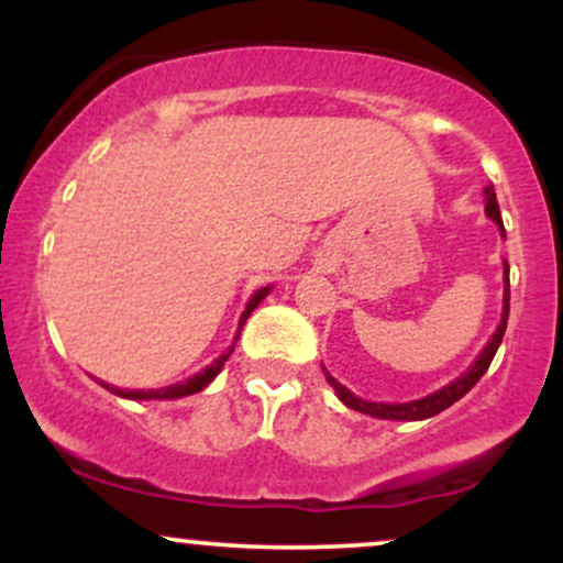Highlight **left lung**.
Listing matches in <instances>:
<instances>
[{
	"label": "left lung",
	"mask_w": 563,
	"mask_h": 563,
	"mask_svg": "<svg viewBox=\"0 0 563 563\" xmlns=\"http://www.w3.org/2000/svg\"><path fill=\"white\" fill-rule=\"evenodd\" d=\"M484 196H487V206H484V211H487V217L493 219L497 228L503 230L500 206H497L495 187L493 185L484 187ZM503 277H506V290H503V318H500V325H497V331L493 333V339H489V344L482 349V354H479V357H476V363L471 365L461 378H455V380H452V384L444 386V389L429 394V397H423V399H412V402L389 405V402H367V399L354 397V394L349 391L346 386H341L339 380H335L331 373L325 371L328 384L333 386L335 394H339V399L346 407H352V410H357V412H365V416L384 418V421H426V418H431V416H437V412L448 410V407L455 405L457 399L466 397V394L476 386V380H479L484 373H487V367H489V363H493L497 346H500V341H503V333H506V325H508V301H510L508 262H506V269H503Z\"/></svg>",
	"instance_id": "obj_1"
}]
</instances>
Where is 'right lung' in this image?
<instances>
[{"label":"right lung","instance_id":"obj_1","mask_svg":"<svg viewBox=\"0 0 563 563\" xmlns=\"http://www.w3.org/2000/svg\"><path fill=\"white\" fill-rule=\"evenodd\" d=\"M267 294H269V286H267V288H260V290H256L254 296H251L249 307H245V312L241 314V328H243V322L249 320V314L254 312L256 307H260V301H262L264 296H267ZM241 328H238V335H241ZM238 335H235V339H238ZM232 349H235V346H230L228 352H224L222 357H217L214 363H211L209 367H206V371L196 373V376H192V378H187V380H183V384L164 386V389H147V391L137 389V391H126V389H115V386L106 384V380H100V386H106L108 391L119 394V397H126V399H179V397H187V394H196V391H200V389H206V386H209L211 380L217 378V373L222 371V365L228 363V357H230V354H232Z\"/></svg>","mask_w":563,"mask_h":563}]
</instances>
